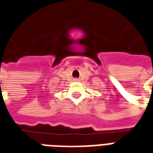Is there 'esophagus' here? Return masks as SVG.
<instances>
[{"mask_svg": "<svg viewBox=\"0 0 153 153\" xmlns=\"http://www.w3.org/2000/svg\"><path fill=\"white\" fill-rule=\"evenodd\" d=\"M74 81H76V82H79V79H74Z\"/></svg>", "mask_w": 153, "mask_h": 153, "instance_id": "1", "label": "esophagus"}]
</instances>
